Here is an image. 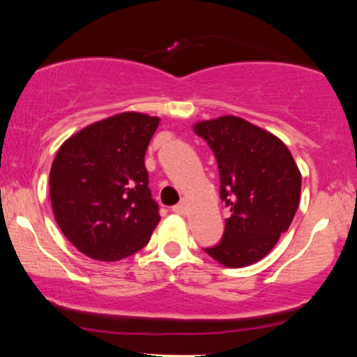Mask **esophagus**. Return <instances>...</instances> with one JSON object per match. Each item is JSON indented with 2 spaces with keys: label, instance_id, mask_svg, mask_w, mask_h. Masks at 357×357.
<instances>
[{
  "label": "esophagus",
  "instance_id": "obj_1",
  "mask_svg": "<svg viewBox=\"0 0 357 357\" xmlns=\"http://www.w3.org/2000/svg\"><path fill=\"white\" fill-rule=\"evenodd\" d=\"M173 212H174V213H179V215H184V213L188 212V206H186V202H179V204H176V206L173 207Z\"/></svg>",
  "mask_w": 357,
  "mask_h": 357
}]
</instances>
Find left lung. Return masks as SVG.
Returning <instances> with one entry per match:
<instances>
[{"mask_svg":"<svg viewBox=\"0 0 357 357\" xmlns=\"http://www.w3.org/2000/svg\"><path fill=\"white\" fill-rule=\"evenodd\" d=\"M194 132L215 155L220 199L230 211L222 240L204 251L227 268L253 264L291 227L301 202V171L278 137L241 117L197 122Z\"/></svg>","mask_w":357,"mask_h":357,"instance_id":"left-lung-1","label":"left lung"}]
</instances>
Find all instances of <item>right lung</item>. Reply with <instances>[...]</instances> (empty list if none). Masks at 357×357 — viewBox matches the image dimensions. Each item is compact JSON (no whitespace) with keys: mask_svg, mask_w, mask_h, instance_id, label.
Returning a JSON list of instances; mask_svg holds the SVG:
<instances>
[{"mask_svg":"<svg viewBox=\"0 0 357 357\" xmlns=\"http://www.w3.org/2000/svg\"><path fill=\"white\" fill-rule=\"evenodd\" d=\"M158 122L140 112L117 114L84 127L56 151L49 181L55 220L89 258H127L158 225L144 161Z\"/></svg>","mask_w":357,"mask_h":357,"instance_id":"1","label":"right lung"}]
</instances>
